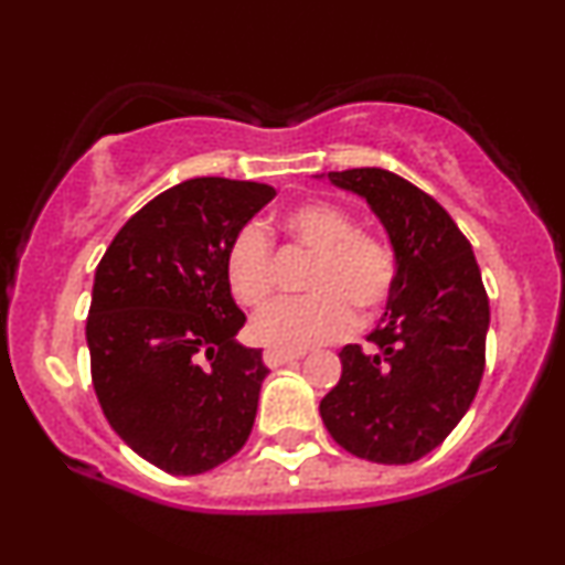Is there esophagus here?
Returning <instances> with one entry per match:
<instances>
[{
  "mask_svg": "<svg viewBox=\"0 0 565 565\" xmlns=\"http://www.w3.org/2000/svg\"><path fill=\"white\" fill-rule=\"evenodd\" d=\"M297 359H302V350H281V348H268L263 353V361H265V366H270V369H276V366H284V364H289V361H297Z\"/></svg>",
  "mask_w": 565,
  "mask_h": 565,
  "instance_id": "esophagus-1",
  "label": "esophagus"
}]
</instances>
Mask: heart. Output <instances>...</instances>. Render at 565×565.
<instances>
[{"label": "heart", "instance_id": "heart-1", "mask_svg": "<svg viewBox=\"0 0 565 565\" xmlns=\"http://www.w3.org/2000/svg\"><path fill=\"white\" fill-rule=\"evenodd\" d=\"M281 228L297 246L313 252L302 289L308 295L276 300L252 319L257 342L300 350L350 332L359 310L372 319L391 300L398 260L385 238L355 228V217L334 201L310 199L289 206ZM225 281L236 302L257 308L274 295V246L257 223L233 233L225 249Z\"/></svg>", "mask_w": 565, "mask_h": 565}]
</instances>
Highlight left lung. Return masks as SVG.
I'll list each match as a JSON object with an SVG mask.
<instances>
[{
	"label": "left lung",
	"mask_w": 565,
	"mask_h": 565,
	"mask_svg": "<svg viewBox=\"0 0 565 565\" xmlns=\"http://www.w3.org/2000/svg\"><path fill=\"white\" fill-rule=\"evenodd\" d=\"M369 201L391 236L398 278L372 350H340L342 377L321 419L342 449L408 465L444 444L465 417L486 366L489 295L472 246L449 212L380 167L329 172Z\"/></svg>",
	"instance_id": "1"
}]
</instances>
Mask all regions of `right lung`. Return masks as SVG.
<instances>
[{
  "mask_svg": "<svg viewBox=\"0 0 565 565\" xmlns=\"http://www.w3.org/2000/svg\"><path fill=\"white\" fill-rule=\"evenodd\" d=\"M274 196L252 180H185L135 212L95 270V395L116 436L172 476L223 465L255 425L268 366L233 340L246 316L225 281V249Z\"/></svg>",
  "mask_w": 565,
  "mask_h": 565,
  "instance_id": "1",
  "label": "right lung"
}]
</instances>
